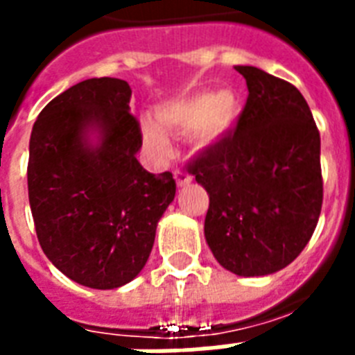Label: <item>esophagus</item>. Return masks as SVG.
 I'll return each mask as SVG.
<instances>
[{
    "label": "esophagus",
    "mask_w": 355,
    "mask_h": 355,
    "mask_svg": "<svg viewBox=\"0 0 355 355\" xmlns=\"http://www.w3.org/2000/svg\"><path fill=\"white\" fill-rule=\"evenodd\" d=\"M175 180H177L178 186H186V184H189L193 180V177H191L189 173L182 171V169H177V171H175Z\"/></svg>",
    "instance_id": "34e87169"
}]
</instances>
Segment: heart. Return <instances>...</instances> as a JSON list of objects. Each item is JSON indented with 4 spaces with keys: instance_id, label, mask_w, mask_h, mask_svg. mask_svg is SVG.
Wrapping results in <instances>:
<instances>
[{
    "instance_id": "b5f03b06",
    "label": "heart",
    "mask_w": 355,
    "mask_h": 355,
    "mask_svg": "<svg viewBox=\"0 0 355 355\" xmlns=\"http://www.w3.org/2000/svg\"><path fill=\"white\" fill-rule=\"evenodd\" d=\"M241 114V99L234 90H200L158 108L156 119L169 130H193L195 144L205 147L234 127ZM145 139L156 153L167 150L166 136L153 125H145Z\"/></svg>"
}]
</instances>
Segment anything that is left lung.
Here are the masks:
<instances>
[{
	"label": "left lung",
	"instance_id": "left-lung-1",
	"mask_svg": "<svg viewBox=\"0 0 355 355\" xmlns=\"http://www.w3.org/2000/svg\"><path fill=\"white\" fill-rule=\"evenodd\" d=\"M248 97L234 130L188 171L210 195L205 236L234 275L263 276L302 252L322 208L320 136L302 94L254 66H236Z\"/></svg>",
	"mask_w": 355,
	"mask_h": 355
}]
</instances>
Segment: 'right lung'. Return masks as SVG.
Segmentation results:
<instances>
[{"label":"right lung","instance_id":"right-lung-1","mask_svg":"<svg viewBox=\"0 0 355 355\" xmlns=\"http://www.w3.org/2000/svg\"><path fill=\"white\" fill-rule=\"evenodd\" d=\"M130 94L127 80H83L47 103L31 132L27 188L42 250L60 272L94 289L138 276L177 191L171 173L139 166L141 128ZM90 130L100 132L97 146Z\"/></svg>","mask_w":355,"mask_h":355}]
</instances>
